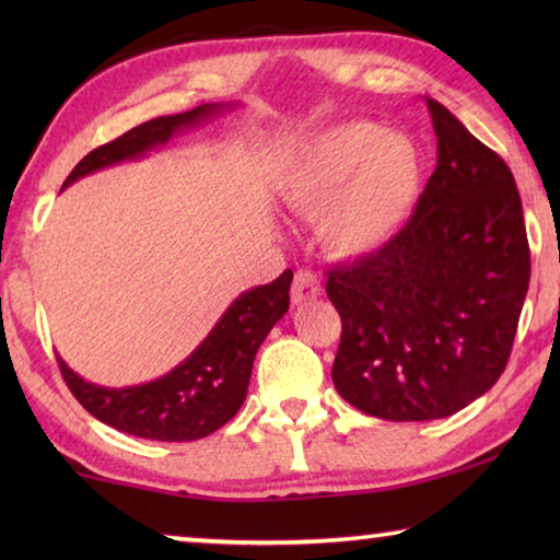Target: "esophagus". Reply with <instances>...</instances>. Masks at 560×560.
<instances>
[{"instance_id":"obj_1","label":"esophagus","mask_w":560,"mask_h":560,"mask_svg":"<svg viewBox=\"0 0 560 560\" xmlns=\"http://www.w3.org/2000/svg\"><path fill=\"white\" fill-rule=\"evenodd\" d=\"M316 296H320V281L316 273L308 269L296 271V277H293V283H291V301L306 303V301H314Z\"/></svg>"}]
</instances>
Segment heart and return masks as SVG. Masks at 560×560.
<instances>
[{
	"instance_id": "heart-1",
	"label": "heart",
	"mask_w": 560,
	"mask_h": 560,
	"mask_svg": "<svg viewBox=\"0 0 560 560\" xmlns=\"http://www.w3.org/2000/svg\"><path fill=\"white\" fill-rule=\"evenodd\" d=\"M422 185V153L405 132L353 120L318 132L291 160L281 197L320 214L318 232L336 257H363L400 232Z\"/></svg>"
}]
</instances>
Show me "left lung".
<instances>
[{
  "instance_id": "1",
  "label": "left lung",
  "mask_w": 560,
  "mask_h": 560,
  "mask_svg": "<svg viewBox=\"0 0 560 560\" xmlns=\"http://www.w3.org/2000/svg\"><path fill=\"white\" fill-rule=\"evenodd\" d=\"M428 101L438 167L390 242L328 271L340 324L334 385L360 412L440 420L499 381L524 306L530 254L509 165Z\"/></svg>"
}]
</instances>
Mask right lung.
Here are the masks:
<instances>
[{"label": "right lung", "instance_id": "add662e5", "mask_svg": "<svg viewBox=\"0 0 560 560\" xmlns=\"http://www.w3.org/2000/svg\"><path fill=\"white\" fill-rule=\"evenodd\" d=\"M222 108V103H205L177 116L140 122L120 138L91 150L71 170L63 187L101 167L145 155L148 150L165 145L177 130L212 118ZM291 279L293 271L287 269L267 287L244 291L189 358L153 383L101 387L83 381L63 363L61 355H56L63 381L75 400L96 420L132 438L158 442L202 440L230 422L242 407L254 355L277 320L289 311Z\"/></svg>", "mask_w": 560, "mask_h": 560}]
</instances>
